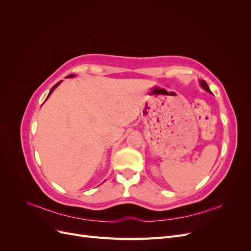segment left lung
Masks as SVG:
<instances>
[{
    "mask_svg": "<svg viewBox=\"0 0 251 251\" xmlns=\"http://www.w3.org/2000/svg\"><path fill=\"white\" fill-rule=\"evenodd\" d=\"M199 83H200V86H201V88H202L203 90H205V91H206V92L212 94L210 89H209V87H208V85L206 83V81L203 80V79H199Z\"/></svg>",
    "mask_w": 251,
    "mask_h": 251,
    "instance_id": "left-lung-1",
    "label": "left lung"
}]
</instances>
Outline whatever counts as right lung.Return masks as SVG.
<instances>
[{
  "label": "right lung",
  "instance_id": "1",
  "mask_svg": "<svg viewBox=\"0 0 251 251\" xmlns=\"http://www.w3.org/2000/svg\"><path fill=\"white\" fill-rule=\"evenodd\" d=\"M75 76H76V75H75V74H70V75H68V76H67V78H72V77H75ZM63 80H60V81H58L57 83H55V85L54 86H53L52 88H51V90H50V92H49V94H48V96H47V98H46V100H48V98H49V96L51 95V93L53 92V91H54L55 90V88H57L59 85H60V82H62Z\"/></svg>",
  "mask_w": 251,
  "mask_h": 251
}]
</instances>
